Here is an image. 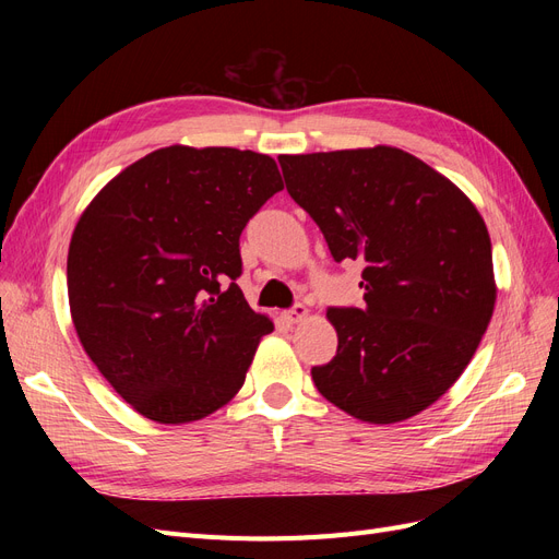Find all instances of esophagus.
<instances>
[{"label":"esophagus","mask_w":559,"mask_h":559,"mask_svg":"<svg viewBox=\"0 0 559 559\" xmlns=\"http://www.w3.org/2000/svg\"><path fill=\"white\" fill-rule=\"evenodd\" d=\"M310 317V310L306 306H296L294 310L284 312V319L289 321V324H300V321H306Z\"/></svg>","instance_id":"esophagus-1"}]
</instances>
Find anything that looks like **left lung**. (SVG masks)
I'll return each instance as SVG.
<instances>
[{"label":"left lung","instance_id":"left-lung-1","mask_svg":"<svg viewBox=\"0 0 559 559\" xmlns=\"http://www.w3.org/2000/svg\"><path fill=\"white\" fill-rule=\"evenodd\" d=\"M286 191L335 261L364 263L366 308L326 312L319 394L368 425L419 415L460 380L497 302L492 242L468 195L396 146L280 156Z\"/></svg>","mask_w":559,"mask_h":559}]
</instances>
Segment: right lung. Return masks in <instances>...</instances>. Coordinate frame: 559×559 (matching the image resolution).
Wrapping results in <instances>:
<instances>
[{"mask_svg":"<svg viewBox=\"0 0 559 559\" xmlns=\"http://www.w3.org/2000/svg\"><path fill=\"white\" fill-rule=\"evenodd\" d=\"M282 189L265 154L173 144L128 165L79 216L67 253L74 329L146 419L189 425L242 389L275 324L235 284L240 235Z\"/></svg>","mask_w":559,"mask_h":559,"instance_id":"obj_1","label":"right lung"}]
</instances>
